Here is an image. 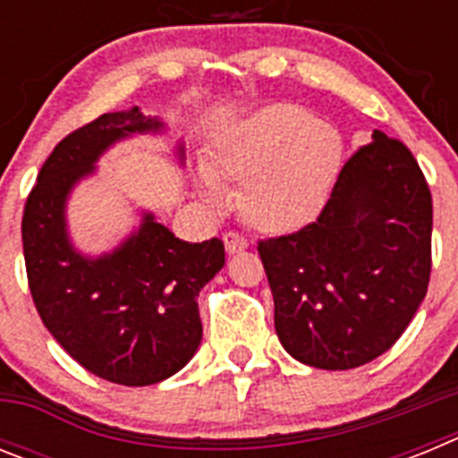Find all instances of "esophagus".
I'll use <instances>...</instances> for the list:
<instances>
[{"mask_svg":"<svg viewBox=\"0 0 458 458\" xmlns=\"http://www.w3.org/2000/svg\"><path fill=\"white\" fill-rule=\"evenodd\" d=\"M222 241H225V248H226V252H229V254L241 252V250H245L250 245L248 238L242 236V233H238V232H226L225 236H222Z\"/></svg>","mask_w":458,"mask_h":458,"instance_id":"34e87169","label":"esophagus"}]
</instances>
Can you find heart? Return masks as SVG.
Returning <instances> with one entry per match:
<instances>
[{
    "mask_svg": "<svg viewBox=\"0 0 458 458\" xmlns=\"http://www.w3.org/2000/svg\"><path fill=\"white\" fill-rule=\"evenodd\" d=\"M342 140L310 109L277 103L233 125L217 144L216 173L245 183L242 210L266 232H293L317 220L342 169ZM210 201H222V183L199 172Z\"/></svg>",
    "mask_w": 458,
    "mask_h": 458,
    "instance_id": "heart-1",
    "label": "heart"
}]
</instances>
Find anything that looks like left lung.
I'll return each instance as SVG.
<instances>
[{
  "label": "left lung",
  "mask_w": 458,
  "mask_h": 458,
  "mask_svg": "<svg viewBox=\"0 0 458 458\" xmlns=\"http://www.w3.org/2000/svg\"><path fill=\"white\" fill-rule=\"evenodd\" d=\"M431 226L418 160L374 131L317 220L259 241L282 346L317 369H353L392 349L427 295Z\"/></svg>",
  "instance_id": "1"
}]
</instances>
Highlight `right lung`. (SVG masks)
Listing matches in <instances>:
<instances>
[{
	"mask_svg": "<svg viewBox=\"0 0 458 458\" xmlns=\"http://www.w3.org/2000/svg\"><path fill=\"white\" fill-rule=\"evenodd\" d=\"M132 107L109 112L64 137L40 167L22 213V250L43 326L87 371L119 386H153L199 349L197 295L225 266L217 238L185 242L153 216L100 259L68 242L64 206L100 153L121 137L157 131Z\"/></svg>",
	"mask_w": 458,
	"mask_h": 458,
	"instance_id": "right-lung-1",
	"label": "right lung"
}]
</instances>
